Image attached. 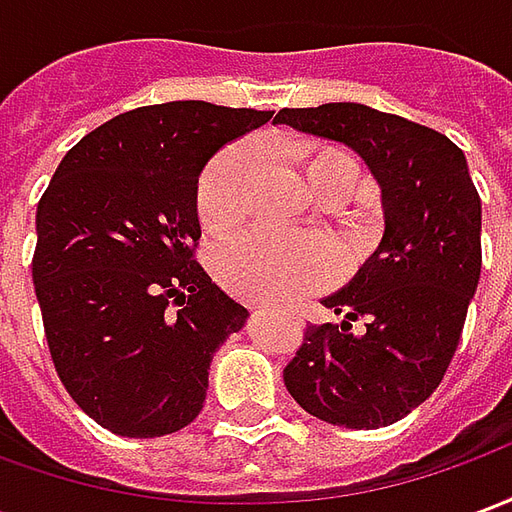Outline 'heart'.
<instances>
[{"label":"heart","instance_id":"b5f03b06","mask_svg":"<svg viewBox=\"0 0 512 512\" xmlns=\"http://www.w3.org/2000/svg\"><path fill=\"white\" fill-rule=\"evenodd\" d=\"M296 158L315 194L332 189L354 194L362 183V161L340 145L304 142L296 147ZM260 167L263 150L257 142L224 147L197 183L200 222L211 230L238 222L249 208ZM211 266L227 290L244 299L279 304L329 285L340 274V255L326 238H290L255 227L216 244Z\"/></svg>","mask_w":512,"mask_h":512}]
</instances>
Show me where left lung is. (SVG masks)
<instances>
[{"instance_id":"left-lung-1","label":"left lung","mask_w":512,"mask_h":512,"mask_svg":"<svg viewBox=\"0 0 512 512\" xmlns=\"http://www.w3.org/2000/svg\"><path fill=\"white\" fill-rule=\"evenodd\" d=\"M274 123L343 142L381 189L384 235L323 304L340 323L307 326L285 386L329 425L373 430L425 403L450 367L480 282V194L458 145L365 104L282 109ZM365 317L366 332L350 321Z\"/></svg>"}]
</instances>
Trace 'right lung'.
<instances>
[{
    "mask_svg": "<svg viewBox=\"0 0 512 512\" xmlns=\"http://www.w3.org/2000/svg\"><path fill=\"white\" fill-rule=\"evenodd\" d=\"M274 112L139 106L73 145L40 197L32 279L51 359L84 414L128 439L186 428L249 310L194 260L213 153Z\"/></svg>",
    "mask_w": 512,
    "mask_h": 512,
    "instance_id": "1",
    "label": "right lung"
}]
</instances>
